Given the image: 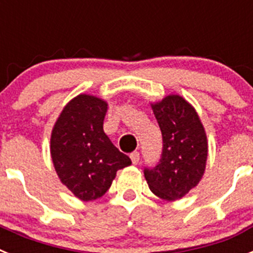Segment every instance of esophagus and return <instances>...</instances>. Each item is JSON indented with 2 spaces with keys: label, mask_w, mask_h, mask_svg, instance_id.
I'll return each instance as SVG.
<instances>
[{
  "label": "esophagus",
  "mask_w": 253,
  "mask_h": 253,
  "mask_svg": "<svg viewBox=\"0 0 253 253\" xmlns=\"http://www.w3.org/2000/svg\"><path fill=\"white\" fill-rule=\"evenodd\" d=\"M130 160L133 165H137V163L139 162V153H138V152H133V153L130 154Z\"/></svg>",
  "instance_id": "esophagus-1"
}]
</instances>
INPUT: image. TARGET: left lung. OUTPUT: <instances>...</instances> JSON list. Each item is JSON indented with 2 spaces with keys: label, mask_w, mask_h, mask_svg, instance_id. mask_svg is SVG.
<instances>
[{
  "label": "left lung",
  "mask_w": 253,
  "mask_h": 253,
  "mask_svg": "<svg viewBox=\"0 0 253 253\" xmlns=\"http://www.w3.org/2000/svg\"><path fill=\"white\" fill-rule=\"evenodd\" d=\"M162 133V156L153 169H144L149 189L158 198L175 202L200 182L208 158L204 125L190 102L169 95L151 104Z\"/></svg>",
  "instance_id": "obj_1"
}]
</instances>
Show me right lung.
<instances>
[{
    "label": "right lung",
    "mask_w": 253,
    "mask_h": 253,
    "mask_svg": "<svg viewBox=\"0 0 253 253\" xmlns=\"http://www.w3.org/2000/svg\"><path fill=\"white\" fill-rule=\"evenodd\" d=\"M107 102L97 96L73 97L58 116L50 135V156L60 182L82 202L101 198L118 169L130 158L104 131Z\"/></svg>",
    "instance_id": "obj_1"
}]
</instances>
